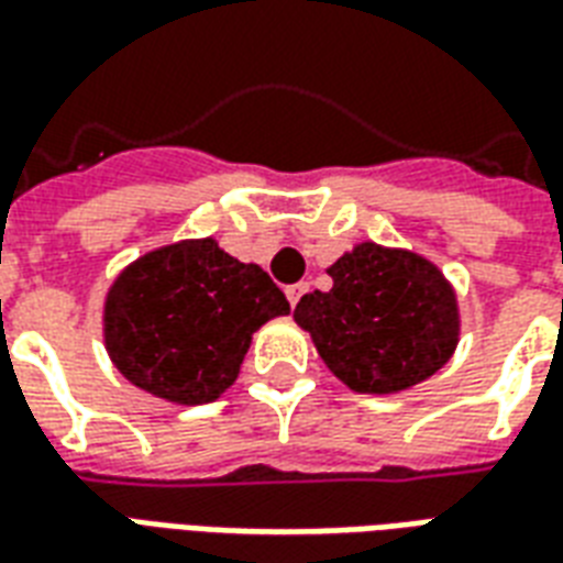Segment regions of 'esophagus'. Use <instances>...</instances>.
Returning a JSON list of instances; mask_svg holds the SVG:
<instances>
[{
	"mask_svg": "<svg viewBox=\"0 0 563 563\" xmlns=\"http://www.w3.org/2000/svg\"><path fill=\"white\" fill-rule=\"evenodd\" d=\"M306 287H308V285H290V287H287L285 294H287V302H290V308L297 306L299 297H302V294H306Z\"/></svg>",
	"mask_w": 563,
	"mask_h": 563,
	"instance_id": "obj_1",
	"label": "esophagus"
}]
</instances>
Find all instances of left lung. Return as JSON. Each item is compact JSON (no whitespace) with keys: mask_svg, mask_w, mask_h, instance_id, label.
Returning <instances> with one entry per match:
<instances>
[{"mask_svg":"<svg viewBox=\"0 0 563 563\" xmlns=\"http://www.w3.org/2000/svg\"><path fill=\"white\" fill-rule=\"evenodd\" d=\"M332 290L297 302L294 320L341 383L388 395L433 377L457 346V299L412 252L362 243L329 266Z\"/></svg>","mask_w":563,"mask_h":563,"instance_id":"obj_1","label":"left lung"}]
</instances>
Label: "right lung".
I'll list each match as a JSON object with an SVG mask.
<instances>
[{
  "mask_svg": "<svg viewBox=\"0 0 563 563\" xmlns=\"http://www.w3.org/2000/svg\"><path fill=\"white\" fill-rule=\"evenodd\" d=\"M285 294L217 240L139 257L106 297V350L133 386L175 404H210L240 374L252 332L287 314Z\"/></svg>",
  "mask_w": 563,
  "mask_h": 563,
  "instance_id": "add662e5",
  "label": "right lung"
}]
</instances>
